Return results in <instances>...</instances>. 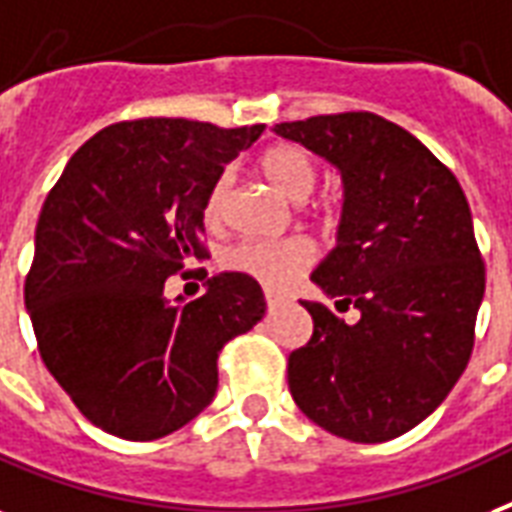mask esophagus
<instances>
[{"instance_id":"esophagus-1","label":"esophagus","mask_w":512,"mask_h":512,"mask_svg":"<svg viewBox=\"0 0 512 512\" xmlns=\"http://www.w3.org/2000/svg\"><path fill=\"white\" fill-rule=\"evenodd\" d=\"M265 303H268V308H279V306H284V303H287V298H284V295H279V292H265Z\"/></svg>"}]
</instances>
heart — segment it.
Here are the masks:
<instances>
[{"label":"heart","mask_w":512,"mask_h":512,"mask_svg":"<svg viewBox=\"0 0 512 512\" xmlns=\"http://www.w3.org/2000/svg\"><path fill=\"white\" fill-rule=\"evenodd\" d=\"M257 171L279 195L290 204H303L314 193L319 179V166L314 155L300 144L279 142L271 144L257 158ZM230 198V174L222 171L214 179L204 201V222L209 228H220L225 222ZM317 249L308 239H284V241H247L236 244L225 252L222 265L228 271L244 273L268 290H287L308 265L314 263Z\"/></svg>","instance_id":"1"}]
</instances>
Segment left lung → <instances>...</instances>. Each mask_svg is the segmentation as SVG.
Masks as SVG:
<instances>
[{
	"instance_id": "left-lung-1",
	"label": "left lung",
	"mask_w": 512,
	"mask_h": 512,
	"mask_svg": "<svg viewBox=\"0 0 512 512\" xmlns=\"http://www.w3.org/2000/svg\"><path fill=\"white\" fill-rule=\"evenodd\" d=\"M273 131L341 171L338 244L311 273L346 325L303 300L314 335L287 365L292 400L338 438L384 443L435 411L470 362L486 268L462 185L405 128L373 112Z\"/></svg>"
}]
</instances>
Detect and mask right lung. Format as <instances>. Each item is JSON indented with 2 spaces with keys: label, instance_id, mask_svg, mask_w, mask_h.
<instances>
[{
  "label": "right lung",
  "instance_id": "add662e5",
  "mask_svg": "<svg viewBox=\"0 0 512 512\" xmlns=\"http://www.w3.org/2000/svg\"><path fill=\"white\" fill-rule=\"evenodd\" d=\"M263 131L115 123L74 152L45 198L23 298L50 376L109 435L185 427L214 400L222 346L263 319L260 284L236 271L190 303L166 298L169 276L209 257V187Z\"/></svg>",
  "mask_w": 512,
  "mask_h": 512
}]
</instances>
